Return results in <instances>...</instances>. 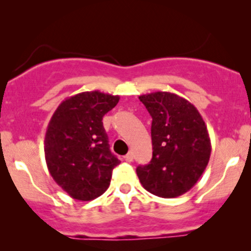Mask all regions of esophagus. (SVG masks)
<instances>
[{"label":"esophagus","mask_w":251,"mask_h":251,"mask_svg":"<svg viewBox=\"0 0 251 251\" xmlns=\"http://www.w3.org/2000/svg\"><path fill=\"white\" fill-rule=\"evenodd\" d=\"M133 152H132V151H130V152L127 153V155L125 156V161H127V162H132L133 161Z\"/></svg>","instance_id":"1"}]
</instances>
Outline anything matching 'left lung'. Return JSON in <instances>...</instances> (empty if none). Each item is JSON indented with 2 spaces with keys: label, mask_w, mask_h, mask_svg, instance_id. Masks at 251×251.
Listing matches in <instances>:
<instances>
[{
  "label": "left lung",
  "mask_w": 251,
  "mask_h": 251,
  "mask_svg": "<svg viewBox=\"0 0 251 251\" xmlns=\"http://www.w3.org/2000/svg\"><path fill=\"white\" fill-rule=\"evenodd\" d=\"M152 118V158L137 167L140 183L162 198L188 192L207 167L211 140L202 117L181 96L167 92L140 95Z\"/></svg>",
  "instance_id": "left-lung-1"
}]
</instances>
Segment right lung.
Instances as JSON below:
<instances>
[{
	"label": "right lung",
	"instance_id": "1",
	"mask_svg": "<svg viewBox=\"0 0 251 251\" xmlns=\"http://www.w3.org/2000/svg\"><path fill=\"white\" fill-rule=\"evenodd\" d=\"M119 99L99 90L79 93L63 101L50 120L44 142L46 164L74 199L89 201L102 195L120 163L109 150L102 124Z\"/></svg>",
	"mask_w": 251,
	"mask_h": 251
}]
</instances>
